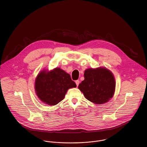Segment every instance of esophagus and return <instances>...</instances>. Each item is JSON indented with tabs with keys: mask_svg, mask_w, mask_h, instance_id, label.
<instances>
[{
	"mask_svg": "<svg viewBox=\"0 0 147 147\" xmlns=\"http://www.w3.org/2000/svg\"><path fill=\"white\" fill-rule=\"evenodd\" d=\"M76 85H77V86L79 85V81L78 80H77L76 81Z\"/></svg>",
	"mask_w": 147,
	"mask_h": 147,
	"instance_id": "1",
	"label": "esophagus"
}]
</instances>
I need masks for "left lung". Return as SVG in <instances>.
Segmentation results:
<instances>
[{
    "label": "left lung",
    "mask_w": 147,
    "mask_h": 147,
    "mask_svg": "<svg viewBox=\"0 0 147 147\" xmlns=\"http://www.w3.org/2000/svg\"><path fill=\"white\" fill-rule=\"evenodd\" d=\"M84 80L78 88L85 98L96 104L108 102L113 97L116 87L112 72L104 67L85 70Z\"/></svg>",
    "instance_id": "1"
}]
</instances>
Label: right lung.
Returning a JSON list of instances; mask_svg holds the SVG:
<instances>
[{
    "mask_svg": "<svg viewBox=\"0 0 147 147\" xmlns=\"http://www.w3.org/2000/svg\"><path fill=\"white\" fill-rule=\"evenodd\" d=\"M77 85L70 75L59 68L43 70L36 78L35 89L38 98L43 103L54 106L61 102L67 92Z\"/></svg>",
    "mask_w": 147,
    "mask_h": 147,
    "instance_id": "obj_1",
    "label": "right lung"
}]
</instances>
